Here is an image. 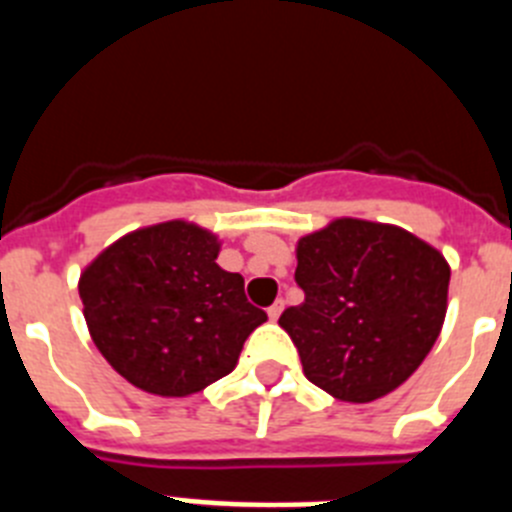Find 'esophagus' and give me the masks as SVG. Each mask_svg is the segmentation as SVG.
Wrapping results in <instances>:
<instances>
[{
	"label": "esophagus",
	"mask_w": 512,
	"mask_h": 512,
	"mask_svg": "<svg viewBox=\"0 0 512 512\" xmlns=\"http://www.w3.org/2000/svg\"><path fill=\"white\" fill-rule=\"evenodd\" d=\"M282 310H284V302L277 300V302H274V305L269 307V318H271V320H279V315H282Z\"/></svg>",
	"instance_id": "1"
}]
</instances>
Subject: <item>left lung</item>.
<instances>
[{
    "label": "left lung",
    "instance_id": "8db88e82",
    "mask_svg": "<svg viewBox=\"0 0 512 512\" xmlns=\"http://www.w3.org/2000/svg\"><path fill=\"white\" fill-rule=\"evenodd\" d=\"M305 302L287 307L302 372L343 402H372L423 364L449 307L451 266L410 230L336 217L297 241Z\"/></svg>",
    "mask_w": 512,
    "mask_h": 512
}]
</instances>
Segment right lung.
<instances>
[{
	"label": "right lung",
	"mask_w": 512,
	"mask_h": 512,
	"mask_svg": "<svg viewBox=\"0 0 512 512\" xmlns=\"http://www.w3.org/2000/svg\"><path fill=\"white\" fill-rule=\"evenodd\" d=\"M223 241L189 220L130 230L84 266L79 297L99 354L133 387L189 397L238 364L266 320L243 277L217 266Z\"/></svg>",
	"instance_id": "add662e5"
}]
</instances>
